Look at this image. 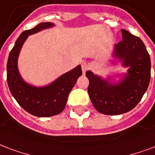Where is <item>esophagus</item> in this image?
Returning a JSON list of instances; mask_svg holds the SVG:
<instances>
[{
  "label": "esophagus",
  "mask_w": 155,
  "mask_h": 155,
  "mask_svg": "<svg viewBox=\"0 0 155 155\" xmlns=\"http://www.w3.org/2000/svg\"><path fill=\"white\" fill-rule=\"evenodd\" d=\"M88 69H89V67L87 66V64H86V63H82V64H81V70H82L83 74H86V72L87 71Z\"/></svg>",
  "instance_id": "esophagus-1"
}]
</instances>
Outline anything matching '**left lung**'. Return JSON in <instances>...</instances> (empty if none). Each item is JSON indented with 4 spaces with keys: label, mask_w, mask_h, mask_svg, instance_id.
I'll return each mask as SVG.
<instances>
[{
    "label": "left lung",
    "mask_w": 155,
    "mask_h": 155,
    "mask_svg": "<svg viewBox=\"0 0 155 155\" xmlns=\"http://www.w3.org/2000/svg\"><path fill=\"white\" fill-rule=\"evenodd\" d=\"M122 41L114 45L112 55L127 68V73L104 79L86 71L88 94L94 108L105 115H120L137 105L148 88L150 80V58L140 38L126 30H121ZM116 64V61H113Z\"/></svg>",
    "instance_id": "8db88e82"
}]
</instances>
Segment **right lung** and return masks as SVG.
<instances>
[{"label": "right lung", "mask_w": 155, "mask_h": 155, "mask_svg": "<svg viewBox=\"0 0 155 155\" xmlns=\"http://www.w3.org/2000/svg\"><path fill=\"white\" fill-rule=\"evenodd\" d=\"M54 26L51 22H42L22 32L15 42L7 62V82L12 95L25 111L39 117H49L61 113L65 107L69 92L82 74L81 65H78L51 83L41 87L32 86L21 78L18 59L26 39L31 35Z\"/></svg>", "instance_id": "1"}]
</instances>
